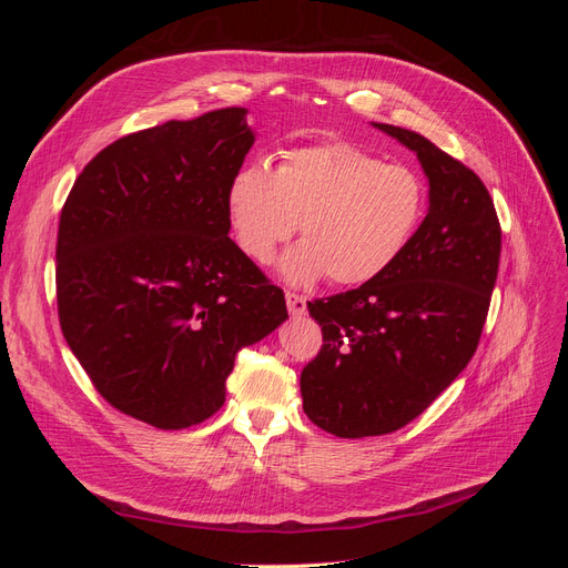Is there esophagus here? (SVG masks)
<instances>
[{
  "mask_svg": "<svg viewBox=\"0 0 568 568\" xmlns=\"http://www.w3.org/2000/svg\"><path fill=\"white\" fill-rule=\"evenodd\" d=\"M286 307L291 317H303L307 313V301L298 294H294V291H286Z\"/></svg>",
  "mask_w": 568,
  "mask_h": 568,
  "instance_id": "obj_1",
  "label": "esophagus"
}]
</instances>
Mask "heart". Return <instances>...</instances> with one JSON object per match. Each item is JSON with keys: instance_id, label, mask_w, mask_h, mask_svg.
<instances>
[{"instance_id": "obj_1", "label": "heart", "mask_w": 568, "mask_h": 568, "mask_svg": "<svg viewBox=\"0 0 568 568\" xmlns=\"http://www.w3.org/2000/svg\"><path fill=\"white\" fill-rule=\"evenodd\" d=\"M227 217L236 244L267 263L301 222L303 242L280 261L296 286L326 277L341 286L379 277L415 236L426 192L415 170L382 163L346 142L303 146L272 170L246 163L227 184Z\"/></svg>"}]
</instances>
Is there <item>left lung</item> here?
I'll list each match as a JSON object with an SVG mask.
<instances>
[{
    "label": "left lung",
    "instance_id": "obj_1",
    "mask_svg": "<svg viewBox=\"0 0 568 568\" xmlns=\"http://www.w3.org/2000/svg\"><path fill=\"white\" fill-rule=\"evenodd\" d=\"M417 153L428 213L379 277L307 303L322 351L301 374L303 409L324 432H398L469 365L500 265L503 232L486 184L426 136L372 123Z\"/></svg>",
    "mask_w": 568,
    "mask_h": 568
}]
</instances>
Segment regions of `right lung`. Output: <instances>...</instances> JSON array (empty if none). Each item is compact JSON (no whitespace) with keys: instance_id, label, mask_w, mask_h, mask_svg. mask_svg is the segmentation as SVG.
<instances>
[{"instance_id":"1","label":"right lung","mask_w":568,"mask_h":568,"mask_svg":"<svg viewBox=\"0 0 568 568\" xmlns=\"http://www.w3.org/2000/svg\"><path fill=\"white\" fill-rule=\"evenodd\" d=\"M246 109L168 120L84 165L57 242L61 332L94 388L163 432L225 403L234 357L288 317L230 234L227 184L255 134Z\"/></svg>"}]
</instances>
